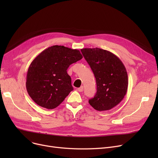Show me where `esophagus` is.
Here are the masks:
<instances>
[{
  "instance_id": "esophagus-1",
  "label": "esophagus",
  "mask_w": 158,
  "mask_h": 158,
  "mask_svg": "<svg viewBox=\"0 0 158 158\" xmlns=\"http://www.w3.org/2000/svg\"><path fill=\"white\" fill-rule=\"evenodd\" d=\"M77 90H78V92H82V91H83V86H81L80 88H79L78 89H77Z\"/></svg>"
}]
</instances>
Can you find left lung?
Returning <instances> with one entry per match:
<instances>
[{"mask_svg":"<svg viewBox=\"0 0 158 158\" xmlns=\"http://www.w3.org/2000/svg\"><path fill=\"white\" fill-rule=\"evenodd\" d=\"M92 69L97 92L89 104L97 111H107L118 105L126 95L128 76L125 66L112 52L99 48L81 49Z\"/></svg>","mask_w":158,"mask_h":158,"instance_id":"8db88e82","label":"left lung"}]
</instances>
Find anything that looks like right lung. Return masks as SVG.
Returning a JSON list of instances; mask_svg holds the SVG:
<instances>
[{"label": "right lung", "instance_id": "obj_1", "mask_svg": "<svg viewBox=\"0 0 158 158\" xmlns=\"http://www.w3.org/2000/svg\"><path fill=\"white\" fill-rule=\"evenodd\" d=\"M82 58L79 50L64 46L53 45L44 50L27 70L26 88L31 98L41 107L56 108L73 89L66 70Z\"/></svg>", "mask_w": 158, "mask_h": 158}]
</instances>
